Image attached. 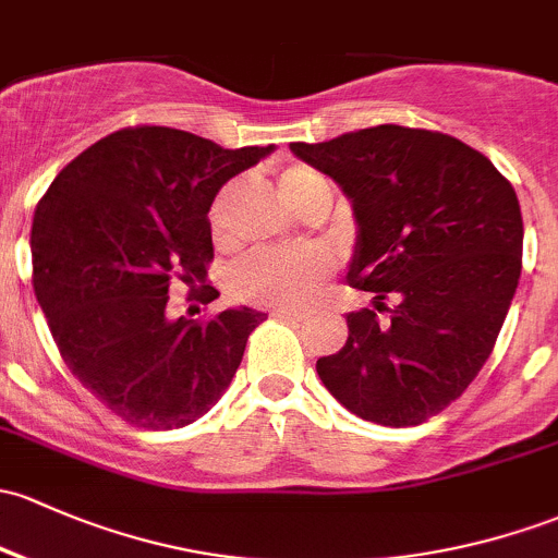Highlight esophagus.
<instances>
[{
	"label": "esophagus",
	"instance_id": "34e87169",
	"mask_svg": "<svg viewBox=\"0 0 558 558\" xmlns=\"http://www.w3.org/2000/svg\"><path fill=\"white\" fill-rule=\"evenodd\" d=\"M272 315L280 320H304L307 318V313H304V310H294V307H275Z\"/></svg>",
	"mask_w": 558,
	"mask_h": 558
}]
</instances>
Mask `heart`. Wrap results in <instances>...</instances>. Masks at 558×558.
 <instances>
[{"label":"heart","mask_w":558,"mask_h":558,"mask_svg":"<svg viewBox=\"0 0 558 558\" xmlns=\"http://www.w3.org/2000/svg\"><path fill=\"white\" fill-rule=\"evenodd\" d=\"M278 190L296 210L315 201H331V184L310 166H286L278 171ZM227 197L214 205V225H221ZM331 272L326 251H256L245 256L230 275V289L240 299L275 307H302L318 294L320 283Z\"/></svg>","instance_id":"obj_1"}]
</instances>
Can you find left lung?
I'll use <instances>...</instances> for the list:
<instances>
[{
    "label": "left lung",
    "mask_w": 558,
    "mask_h": 558,
    "mask_svg": "<svg viewBox=\"0 0 558 558\" xmlns=\"http://www.w3.org/2000/svg\"><path fill=\"white\" fill-rule=\"evenodd\" d=\"M291 151L353 203L348 280L396 299L390 320L348 315V342L315 368L361 420L403 427L465 392L497 342L521 275L519 197L489 157L447 133L377 125ZM387 310V307H385Z\"/></svg>",
    "instance_id": "obj_1"
}]
</instances>
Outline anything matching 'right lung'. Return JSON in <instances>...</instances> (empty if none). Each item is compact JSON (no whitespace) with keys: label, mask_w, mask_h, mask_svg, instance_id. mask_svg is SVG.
I'll list each match as a JSON object with an SVG mask.
<instances>
[{"label":"right lung","mask_w":558,"mask_h":558,"mask_svg":"<svg viewBox=\"0 0 558 558\" xmlns=\"http://www.w3.org/2000/svg\"><path fill=\"white\" fill-rule=\"evenodd\" d=\"M272 151L225 149L175 128H125L74 157L39 201L34 294L66 366L117 417L173 430L230 387L264 313L171 318L168 289L205 283L214 197ZM203 289V302L219 296Z\"/></svg>","instance_id":"1"}]
</instances>
